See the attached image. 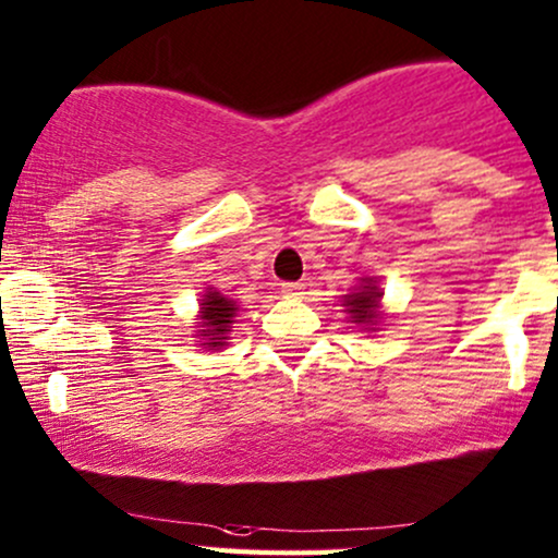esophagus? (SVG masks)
Instances as JSON below:
<instances>
[{
    "label": "esophagus",
    "instance_id": "obj_1",
    "mask_svg": "<svg viewBox=\"0 0 558 558\" xmlns=\"http://www.w3.org/2000/svg\"><path fill=\"white\" fill-rule=\"evenodd\" d=\"M281 292H284L287 298H303L305 284L303 281H284V284H281Z\"/></svg>",
    "mask_w": 558,
    "mask_h": 558
}]
</instances>
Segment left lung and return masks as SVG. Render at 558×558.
I'll use <instances>...</instances> for the list:
<instances>
[{"mask_svg": "<svg viewBox=\"0 0 558 558\" xmlns=\"http://www.w3.org/2000/svg\"><path fill=\"white\" fill-rule=\"evenodd\" d=\"M378 298H381V292H378V287H373L371 281H365V287H360L357 292H352L350 298H347L344 305L350 307L355 324H371V320L378 316Z\"/></svg>", "mask_w": 558, "mask_h": 558, "instance_id": "1", "label": "left lung"}]
</instances>
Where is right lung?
<instances>
[{
	"mask_svg": "<svg viewBox=\"0 0 558 558\" xmlns=\"http://www.w3.org/2000/svg\"><path fill=\"white\" fill-rule=\"evenodd\" d=\"M234 313H238V305H234V300H229L219 292L203 294L201 326H206V329H201V337L208 339V342H206L208 347L225 344L221 339H227L225 333L229 331V324H232Z\"/></svg>",
	"mask_w": 558,
	"mask_h": 558,
	"instance_id": "add662e5",
	"label": "right lung"
}]
</instances>
